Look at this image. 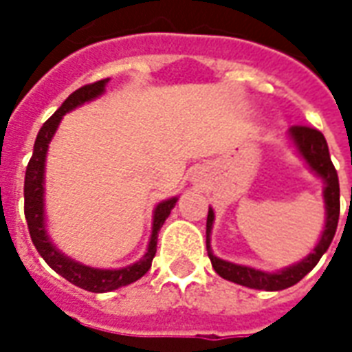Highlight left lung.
<instances>
[{"instance_id":"obj_1","label":"left lung","mask_w":352,"mask_h":352,"mask_svg":"<svg viewBox=\"0 0 352 352\" xmlns=\"http://www.w3.org/2000/svg\"><path fill=\"white\" fill-rule=\"evenodd\" d=\"M290 138L298 146V151L302 154L305 162L309 164L311 169L317 173L318 177L324 179V204H326V226L322 232V237L318 245L313 249L307 258L298 262L296 265H290L287 270L277 273H265L254 267H247V265H237L226 260H221L211 252V245H209V236H211V228H213L214 214L213 209L209 207L207 213V254L213 264L214 272L221 275L222 279L232 280L237 285H243L249 288H258V290H283L296 285L298 280H302L307 273L317 265L320 256L328 251V247L332 243L333 236H336V228H338V221H340V179H338V171L333 168L332 160H330V153H328V145H326L324 135L315 128L309 126H292L290 128Z\"/></svg>"}]
</instances>
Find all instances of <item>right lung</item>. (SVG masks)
Here are the masks:
<instances>
[{
	"label": "right lung",
	"mask_w": 352,
	"mask_h": 352,
	"mask_svg": "<svg viewBox=\"0 0 352 352\" xmlns=\"http://www.w3.org/2000/svg\"><path fill=\"white\" fill-rule=\"evenodd\" d=\"M107 80L109 79L96 80L92 85H85L79 90H75L62 103V107L58 109L47 122L43 124V128L37 133V139H35L34 154L28 162L26 179H24V214H26L28 230H30V236H32L35 249L54 272L60 273L64 279L73 283L75 287L85 288L88 292H109V290L126 287L133 280L141 279L151 270L154 254H156V241H158V232H160L162 224L166 222L171 209L177 204V198H171L156 206V209H154L153 236H151V241H148L146 254L139 262H135L133 265H128V267H122V270H96V267H90V265L73 262L72 258H67L62 252L56 251L50 243L49 236L45 232V209H43V190H45L43 188V179H45L47 148H49L50 139L54 135L62 116L65 113H69L72 109L82 105L85 101L94 100L100 94H103Z\"/></svg>",
	"instance_id": "1"
}]
</instances>
